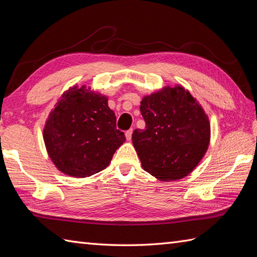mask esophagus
Returning a JSON list of instances; mask_svg holds the SVG:
<instances>
[{
  "instance_id": "esophagus-1",
  "label": "esophagus",
  "mask_w": 257,
  "mask_h": 257,
  "mask_svg": "<svg viewBox=\"0 0 257 257\" xmlns=\"http://www.w3.org/2000/svg\"><path fill=\"white\" fill-rule=\"evenodd\" d=\"M125 139H127L128 141H130L132 140V136H133V129H129V130H127V132H125Z\"/></svg>"
}]
</instances>
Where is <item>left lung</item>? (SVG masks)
<instances>
[{
	"mask_svg": "<svg viewBox=\"0 0 257 257\" xmlns=\"http://www.w3.org/2000/svg\"><path fill=\"white\" fill-rule=\"evenodd\" d=\"M140 111L146 128L135 130L133 144L143 168L165 182L187 177L210 144V122L203 108L177 85L144 97Z\"/></svg>",
	"mask_w": 257,
	"mask_h": 257,
	"instance_id": "8db88e82",
	"label": "left lung"
}]
</instances>
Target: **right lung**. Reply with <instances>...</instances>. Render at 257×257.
Returning a JSON list of instances; mask_svg holds the SVG:
<instances>
[{
  "instance_id": "obj_1",
  "label": "right lung",
  "mask_w": 257,
  "mask_h": 257,
  "mask_svg": "<svg viewBox=\"0 0 257 257\" xmlns=\"http://www.w3.org/2000/svg\"><path fill=\"white\" fill-rule=\"evenodd\" d=\"M43 137L54 165L76 178L106 169L125 140L116 127L108 98L86 86L64 92L46 120Z\"/></svg>"
}]
</instances>
